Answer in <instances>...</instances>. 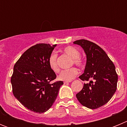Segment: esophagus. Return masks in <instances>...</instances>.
Masks as SVG:
<instances>
[{
  "mask_svg": "<svg viewBox=\"0 0 127 127\" xmlns=\"http://www.w3.org/2000/svg\"><path fill=\"white\" fill-rule=\"evenodd\" d=\"M70 82H71V81H65L64 82V83L67 84V83H70Z\"/></svg>",
  "mask_w": 127,
  "mask_h": 127,
  "instance_id": "obj_1",
  "label": "esophagus"
}]
</instances>
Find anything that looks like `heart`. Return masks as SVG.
<instances>
[{
	"label": "heart",
	"instance_id": "heart-1",
	"mask_svg": "<svg viewBox=\"0 0 127 127\" xmlns=\"http://www.w3.org/2000/svg\"><path fill=\"white\" fill-rule=\"evenodd\" d=\"M64 52L69 56L72 59V62L76 65L82 67L84 65V62L81 58L79 57L80 53L78 50L72 46H67L64 49ZM48 64L51 70L55 72L59 71V67L57 64V54L53 52L50 55L48 59ZM78 74V70L76 67H71L70 69L63 70L58 76V78L62 81H71Z\"/></svg>",
	"mask_w": 127,
	"mask_h": 127
}]
</instances>
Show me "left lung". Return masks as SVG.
Returning a JSON list of instances; mask_svg holds the SVG:
<instances>
[{
    "instance_id": "1",
    "label": "left lung",
    "mask_w": 127,
    "mask_h": 127,
    "mask_svg": "<svg viewBox=\"0 0 127 127\" xmlns=\"http://www.w3.org/2000/svg\"><path fill=\"white\" fill-rule=\"evenodd\" d=\"M74 44L79 45L86 55L84 73L81 80L89 81L76 94L79 102L89 109H97L109 101L117 88L118 75L115 66L106 53L97 44L81 39Z\"/></svg>"
}]
</instances>
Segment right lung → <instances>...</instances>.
<instances>
[{
    "mask_svg": "<svg viewBox=\"0 0 127 127\" xmlns=\"http://www.w3.org/2000/svg\"><path fill=\"white\" fill-rule=\"evenodd\" d=\"M57 44H37L22 55L14 66L11 82L16 98L35 113L47 111L52 106L63 81L55 79L48 59Z\"/></svg>",
    "mask_w": 127,
    "mask_h": 127,
    "instance_id": "1",
    "label": "right lung"
}]
</instances>
